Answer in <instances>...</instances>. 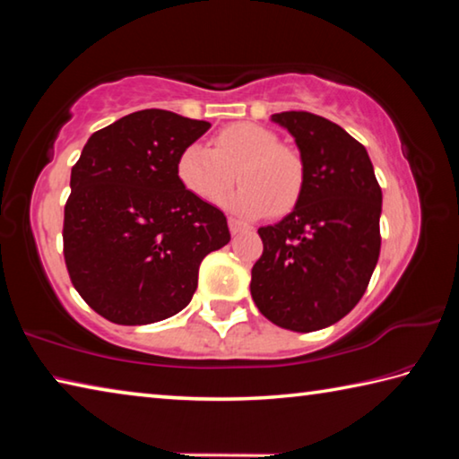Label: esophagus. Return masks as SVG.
Returning a JSON list of instances; mask_svg holds the SVG:
<instances>
[{"instance_id": "1", "label": "esophagus", "mask_w": 459, "mask_h": 459, "mask_svg": "<svg viewBox=\"0 0 459 459\" xmlns=\"http://www.w3.org/2000/svg\"><path fill=\"white\" fill-rule=\"evenodd\" d=\"M229 229H230V232L232 235H238V232H243V230H247L248 227L245 222H240L238 219H229Z\"/></svg>"}]
</instances>
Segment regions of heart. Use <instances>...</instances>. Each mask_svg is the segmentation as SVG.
Segmentation results:
<instances>
[{
    "label": "heart",
    "instance_id": "obj_1",
    "mask_svg": "<svg viewBox=\"0 0 459 459\" xmlns=\"http://www.w3.org/2000/svg\"><path fill=\"white\" fill-rule=\"evenodd\" d=\"M238 176L240 188L224 200L232 212L263 216L291 211L304 190V161L291 147L279 143L273 131L255 123H232L212 139L186 145L178 155V180L194 196L221 202Z\"/></svg>",
    "mask_w": 459,
    "mask_h": 459
}]
</instances>
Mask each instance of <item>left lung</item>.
I'll use <instances>...</instances> for the list:
<instances>
[{
	"label": "left lung",
	"mask_w": 459,
	"mask_h": 459,
	"mask_svg": "<svg viewBox=\"0 0 459 459\" xmlns=\"http://www.w3.org/2000/svg\"><path fill=\"white\" fill-rule=\"evenodd\" d=\"M271 121L293 135L306 178L293 211L259 229L263 255L251 271V295L285 330H322L367 291L380 253L383 192L364 145L336 123L306 111Z\"/></svg>",
	"instance_id": "1"
}]
</instances>
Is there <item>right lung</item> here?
Wrapping results in <instances>:
<instances>
[{
    "label": "right lung",
    "instance_id": "1",
    "mask_svg": "<svg viewBox=\"0 0 459 459\" xmlns=\"http://www.w3.org/2000/svg\"><path fill=\"white\" fill-rule=\"evenodd\" d=\"M208 129L143 108L82 147L65 206V261L74 290L108 322L143 325L180 312L202 259L230 240L227 216L176 174L178 155Z\"/></svg>",
    "mask_w": 459,
    "mask_h": 459
}]
</instances>
